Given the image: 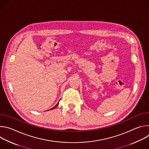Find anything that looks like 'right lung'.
I'll list each match as a JSON object with an SVG mask.
<instances>
[{"mask_svg": "<svg viewBox=\"0 0 149 149\" xmlns=\"http://www.w3.org/2000/svg\"><path fill=\"white\" fill-rule=\"evenodd\" d=\"M58 104H59V102H58V104H56V105H55V107H53V108H52V109H50V110H52V109H55V107H56V106H57V105H58Z\"/></svg>", "mask_w": 149, "mask_h": 149, "instance_id": "add662e5", "label": "right lung"}]
</instances>
